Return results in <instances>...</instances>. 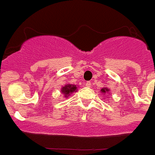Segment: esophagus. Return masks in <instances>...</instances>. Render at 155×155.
I'll return each instance as SVG.
<instances>
[{
  "mask_svg": "<svg viewBox=\"0 0 155 155\" xmlns=\"http://www.w3.org/2000/svg\"><path fill=\"white\" fill-rule=\"evenodd\" d=\"M86 86H87V87H90L91 86V82H87V83H86Z\"/></svg>",
  "mask_w": 155,
  "mask_h": 155,
  "instance_id": "esophagus-1",
  "label": "esophagus"
}]
</instances>
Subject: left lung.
<instances>
[{"mask_svg": "<svg viewBox=\"0 0 155 155\" xmlns=\"http://www.w3.org/2000/svg\"><path fill=\"white\" fill-rule=\"evenodd\" d=\"M101 91H102V93H105V92H106V91H108V89H107V88H102V89L101 90Z\"/></svg>", "mask_w": 155, "mask_h": 155, "instance_id": "8db88e82", "label": "left lung"}]
</instances>
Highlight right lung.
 I'll list each match as a JSON object with an SVG mask.
<instances>
[{"instance_id": "1", "label": "right lung", "mask_w": 155, "mask_h": 155, "mask_svg": "<svg viewBox=\"0 0 155 155\" xmlns=\"http://www.w3.org/2000/svg\"><path fill=\"white\" fill-rule=\"evenodd\" d=\"M76 90V87L74 85H66L65 87H64L62 88V93H64L66 95H69L70 93H72Z\"/></svg>"}]
</instances>
